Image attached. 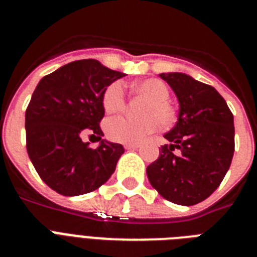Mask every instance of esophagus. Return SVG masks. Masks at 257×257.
<instances>
[{
  "mask_svg": "<svg viewBox=\"0 0 257 257\" xmlns=\"http://www.w3.org/2000/svg\"><path fill=\"white\" fill-rule=\"evenodd\" d=\"M139 147V144H124V149H138Z\"/></svg>",
  "mask_w": 257,
  "mask_h": 257,
  "instance_id": "esophagus-1",
  "label": "esophagus"
}]
</instances>
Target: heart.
I'll use <instances>...</instances> for the list:
<instances>
[{"label": "heart", "instance_id": "heart-1", "mask_svg": "<svg viewBox=\"0 0 257 257\" xmlns=\"http://www.w3.org/2000/svg\"><path fill=\"white\" fill-rule=\"evenodd\" d=\"M136 92L147 97L149 103L143 109V119L126 117L112 118L106 121L105 133L110 140L123 144H138L151 134L156 133L161 124L167 126L174 119V112L167 103L170 90L163 81L148 78L134 85ZM126 105V92L121 82H113L103 95V108L108 114L122 112Z\"/></svg>", "mask_w": 257, "mask_h": 257}]
</instances>
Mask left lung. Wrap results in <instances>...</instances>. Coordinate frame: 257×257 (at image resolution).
<instances>
[{
  "label": "left lung",
  "instance_id": "obj_1",
  "mask_svg": "<svg viewBox=\"0 0 257 257\" xmlns=\"http://www.w3.org/2000/svg\"><path fill=\"white\" fill-rule=\"evenodd\" d=\"M179 101L178 122L147 167L149 183L167 201L193 206L210 197L230 167L234 119L224 97L185 73H161ZM178 153L175 154L174 151Z\"/></svg>",
  "mask_w": 257,
  "mask_h": 257
}]
</instances>
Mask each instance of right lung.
Instances as JSON below:
<instances>
[{
  "label": "right lung",
  "mask_w": 257,
  "mask_h": 257,
  "mask_svg": "<svg viewBox=\"0 0 257 257\" xmlns=\"http://www.w3.org/2000/svg\"><path fill=\"white\" fill-rule=\"evenodd\" d=\"M124 76L95 59H83L45 76L32 94L26 112L27 151L41 179L59 194L90 193L114 172L124 149L101 139L99 123L106 87ZM85 132L101 140L97 149L82 142Z\"/></svg>",
  "instance_id": "1"
}]
</instances>
